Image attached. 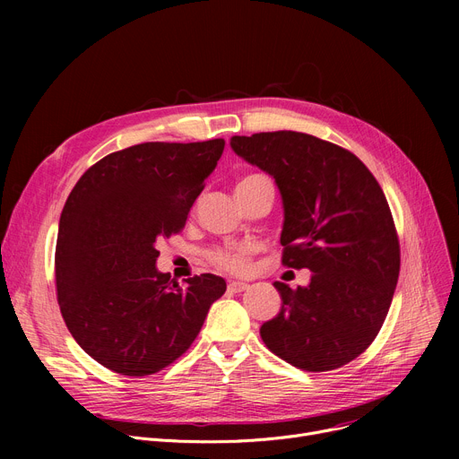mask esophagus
<instances>
[{
    "mask_svg": "<svg viewBox=\"0 0 459 459\" xmlns=\"http://www.w3.org/2000/svg\"><path fill=\"white\" fill-rule=\"evenodd\" d=\"M249 284L244 281H230L229 282V292H244Z\"/></svg>",
    "mask_w": 459,
    "mask_h": 459,
    "instance_id": "1",
    "label": "esophagus"
}]
</instances>
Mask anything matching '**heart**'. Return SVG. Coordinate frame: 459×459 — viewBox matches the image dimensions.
<instances>
[{
  "instance_id": "heart-1",
  "label": "heart",
  "mask_w": 459,
  "mask_h": 459,
  "mask_svg": "<svg viewBox=\"0 0 459 459\" xmlns=\"http://www.w3.org/2000/svg\"><path fill=\"white\" fill-rule=\"evenodd\" d=\"M251 182H270L266 177L262 175H249L246 177L238 186L251 184ZM210 260L215 264L217 268H221L225 272L239 273L247 270L249 264V247H223V249H215L210 253Z\"/></svg>"
}]
</instances>
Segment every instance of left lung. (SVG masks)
<instances>
[{
  "label": "left lung",
  "mask_w": 459,
  "mask_h": 459,
  "mask_svg": "<svg viewBox=\"0 0 459 459\" xmlns=\"http://www.w3.org/2000/svg\"><path fill=\"white\" fill-rule=\"evenodd\" d=\"M230 147L279 187L282 264L312 272L296 290L273 284L282 305L260 327L264 344L308 372L350 363L379 333L400 273V244L383 189L355 154L308 134L234 135Z\"/></svg>",
  "instance_id": "8db88e82"
}]
</instances>
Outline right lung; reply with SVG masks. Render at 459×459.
I'll list each match as a JSON object with an SVG mask.
<instances>
[{"mask_svg": "<svg viewBox=\"0 0 459 459\" xmlns=\"http://www.w3.org/2000/svg\"><path fill=\"white\" fill-rule=\"evenodd\" d=\"M223 149V139L134 144L96 161L70 191L56 247L57 301L74 341L102 367L160 372L225 294L223 277L180 286L156 268V244L184 229Z\"/></svg>", "mask_w": 459, "mask_h": 459, "instance_id": "1", "label": "right lung"}]
</instances>
